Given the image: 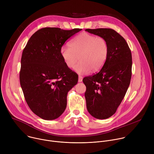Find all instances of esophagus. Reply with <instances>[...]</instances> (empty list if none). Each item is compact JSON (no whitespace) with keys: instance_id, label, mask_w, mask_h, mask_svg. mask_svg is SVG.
Listing matches in <instances>:
<instances>
[{"instance_id":"1","label":"esophagus","mask_w":154,"mask_h":154,"mask_svg":"<svg viewBox=\"0 0 154 154\" xmlns=\"http://www.w3.org/2000/svg\"><path fill=\"white\" fill-rule=\"evenodd\" d=\"M82 80H83V77H82V76H81V75H79V80H78L79 82H82Z\"/></svg>"}]
</instances>
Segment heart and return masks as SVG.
<instances>
[{
	"label": "heart",
	"instance_id": "heart-1",
	"mask_svg": "<svg viewBox=\"0 0 154 154\" xmlns=\"http://www.w3.org/2000/svg\"><path fill=\"white\" fill-rule=\"evenodd\" d=\"M60 54L68 68H72L79 59L74 71L79 74L99 71L105 63L109 55V45L106 39L88 33L77 36L69 47L63 46Z\"/></svg>",
	"mask_w": 154,
	"mask_h": 154
}]
</instances>
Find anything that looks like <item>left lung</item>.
<instances>
[{
  "label": "left lung",
  "mask_w": 154,
  "mask_h": 154,
  "mask_svg": "<svg viewBox=\"0 0 154 154\" xmlns=\"http://www.w3.org/2000/svg\"><path fill=\"white\" fill-rule=\"evenodd\" d=\"M104 38L109 45V55L100 71L85 77V97L89 113L96 119L113 115L124 99L131 77L132 58L125 39L111 29H86Z\"/></svg>",
  "instance_id": "8db88e82"
}]
</instances>
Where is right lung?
<instances>
[{
  "instance_id": "1",
  "label": "right lung",
  "mask_w": 154,
  "mask_h": 154,
  "mask_svg": "<svg viewBox=\"0 0 154 154\" xmlns=\"http://www.w3.org/2000/svg\"><path fill=\"white\" fill-rule=\"evenodd\" d=\"M82 30L42 28L30 37L23 50L20 86L31 110L43 119L54 120L63 114L68 93L77 83V74L66 66L60 49Z\"/></svg>"
}]
</instances>
